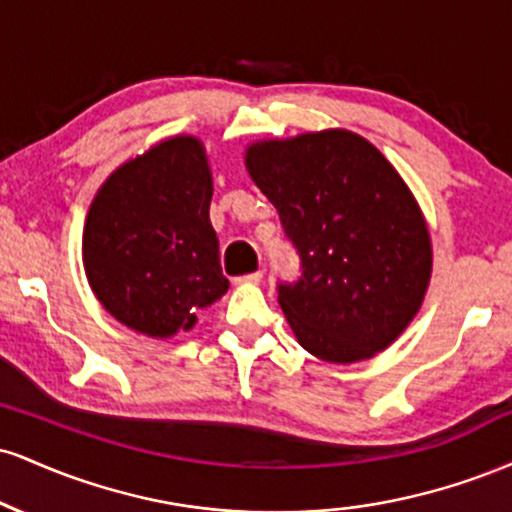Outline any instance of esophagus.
<instances>
[{
  "label": "esophagus",
  "instance_id": "obj_1",
  "mask_svg": "<svg viewBox=\"0 0 512 512\" xmlns=\"http://www.w3.org/2000/svg\"><path fill=\"white\" fill-rule=\"evenodd\" d=\"M238 284H260L262 281V272L260 269H257V272H250V274H243V276H238Z\"/></svg>",
  "mask_w": 512,
  "mask_h": 512
}]
</instances>
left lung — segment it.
Returning a JSON list of instances; mask_svg holds the SVG:
<instances>
[{
  "label": "left lung",
  "mask_w": 512,
  "mask_h": 512,
  "mask_svg": "<svg viewBox=\"0 0 512 512\" xmlns=\"http://www.w3.org/2000/svg\"><path fill=\"white\" fill-rule=\"evenodd\" d=\"M303 274L279 284L298 344L330 363L375 356L407 330L431 279V238L390 161L346 129L248 146Z\"/></svg>",
  "instance_id": "obj_1"
}]
</instances>
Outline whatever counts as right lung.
Segmentation results:
<instances>
[{
	"label": "right lung",
	"mask_w": 512,
	"mask_h": 512,
	"mask_svg": "<svg viewBox=\"0 0 512 512\" xmlns=\"http://www.w3.org/2000/svg\"><path fill=\"white\" fill-rule=\"evenodd\" d=\"M211 170L195 137H170L103 182L84 226V269L129 330L173 337L219 301L228 279L209 221Z\"/></svg>",
	"instance_id": "1"
}]
</instances>
